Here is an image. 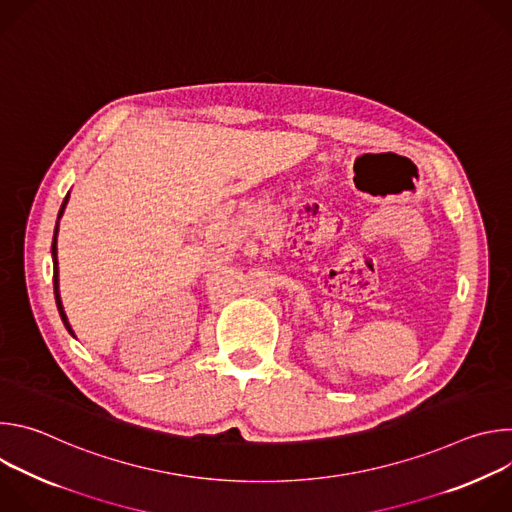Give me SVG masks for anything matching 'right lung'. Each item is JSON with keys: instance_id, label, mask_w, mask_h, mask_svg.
Masks as SVG:
<instances>
[{"instance_id": "add662e5", "label": "right lung", "mask_w": 512, "mask_h": 512, "mask_svg": "<svg viewBox=\"0 0 512 512\" xmlns=\"http://www.w3.org/2000/svg\"><path fill=\"white\" fill-rule=\"evenodd\" d=\"M66 204H68V194H66V198H64V202H62V206H60V210H58V218H56V227H54V237H52V263H54V298H56V306H58V312H60V318H62V322H64V326H66V330L75 336V332H72V328H70V324H68V318H66V314H64V308H62V300H60V285H58V247H56V243H58V223H60V218H62V214H64V208H66Z\"/></svg>"}]
</instances>
